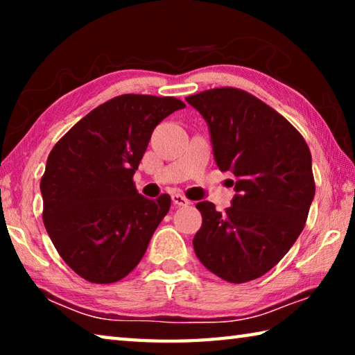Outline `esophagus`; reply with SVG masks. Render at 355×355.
<instances>
[{"label": "esophagus", "instance_id": "esophagus-1", "mask_svg": "<svg viewBox=\"0 0 355 355\" xmlns=\"http://www.w3.org/2000/svg\"><path fill=\"white\" fill-rule=\"evenodd\" d=\"M172 202H173V205H177V207H188L189 205V200L186 199L184 196H182V194H172Z\"/></svg>", "mask_w": 355, "mask_h": 355}]
</instances>
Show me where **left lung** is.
Listing matches in <instances>:
<instances>
[{
  "instance_id": "obj_1",
  "label": "left lung",
  "mask_w": 355,
  "mask_h": 355,
  "mask_svg": "<svg viewBox=\"0 0 355 355\" xmlns=\"http://www.w3.org/2000/svg\"><path fill=\"white\" fill-rule=\"evenodd\" d=\"M186 101L207 120L216 164L233 173L236 191L224 213L211 202L196 205V255L232 284L255 280L285 257L307 220L315 197L310 148L282 114L241 89H209Z\"/></svg>"
}]
</instances>
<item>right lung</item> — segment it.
<instances>
[{
	"label": "right lung",
	"mask_w": 355,
	"mask_h": 355,
	"mask_svg": "<svg viewBox=\"0 0 355 355\" xmlns=\"http://www.w3.org/2000/svg\"><path fill=\"white\" fill-rule=\"evenodd\" d=\"M186 105L175 97L125 94L73 125L48 155L40 180L45 228L58 254L92 284H114L141 261L171 197L135 188L156 125Z\"/></svg>",
	"instance_id": "add662e5"
}]
</instances>
